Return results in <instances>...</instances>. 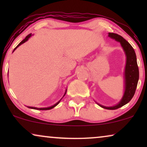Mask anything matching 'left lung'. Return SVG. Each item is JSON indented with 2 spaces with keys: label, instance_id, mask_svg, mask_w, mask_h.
<instances>
[{
  "label": "left lung",
  "instance_id": "obj_1",
  "mask_svg": "<svg viewBox=\"0 0 147 147\" xmlns=\"http://www.w3.org/2000/svg\"><path fill=\"white\" fill-rule=\"evenodd\" d=\"M108 36L110 38L114 39L116 41H119L121 44L122 47L125 51L126 55V63L125 67V91L123 98L117 105L112 107H106L99 105L101 107L108 110H116L118 109L124 105L128 103L135 94V91L137 87V84L139 78V71L136 62V56L135 51L131 45L124 39L122 36L116 33H109Z\"/></svg>",
  "mask_w": 147,
  "mask_h": 147
}]
</instances>
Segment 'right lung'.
<instances>
[{
    "instance_id": "obj_1",
    "label": "right lung",
    "mask_w": 147,
    "mask_h": 147,
    "mask_svg": "<svg viewBox=\"0 0 147 147\" xmlns=\"http://www.w3.org/2000/svg\"><path fill=\"white\" fill-rule=\"evenodd\" d=\"M31 33L29 34V35H28L27 36V37H26L25 38V39H23V41H22L21 42V43H20L19 44V45H18L17 46V47H16L15 48V49H14V51H15V50L16 49H17V48L18 47H19V45H21V44H23V43H25V41H27V40H28V39H29V38L30 37H31ZM65 93H66V92H65ZM64 96H65V95H64ZM59 102H58L57 103H56V104H55V105L52 106H51V107H48V108H35V107H30V106H29V107H28V108H32V109H36V110H47L52 109V108H54V107H55V106H57V104H59Z\"/></svg>"
}]
</instances>
